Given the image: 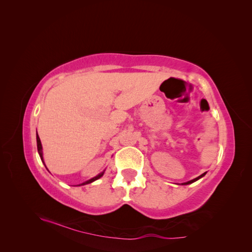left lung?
<instances>
[{"instance_id":"obj_1","label":"left lung","mask_w":252,"mask_h":252,"mask_svg":"<svg viewBox=\"0 0 252 252\" xmlns=\"http://www.w3.org/2000/svg\"><path fill=\"white\" fill-rule=\"evenodd\" d=\"M206 174V172L205 173H203V174H201L200 177H197V178H195V179H193V180H191V181H188V182H186V183H183V185H188V184H191V183H193V182H195V181H197L199 179H201V178H203L204 175Z\"/></svg>"}]
</instances>
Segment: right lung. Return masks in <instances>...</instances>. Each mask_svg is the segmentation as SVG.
<instances>
[{
	"label": "right lung",
	"mask_w": 252,
	"mask_h": 252,
	"mask_svg": "<svg viewBox=\"0 0 252 252\" xmlns=\"http://www.w3.org/2000/svg\"><path fill=\"white\" fill-rule=\"evenodd\" d=\"M36 145H37V152H39V155H40V158H41V159H42V162L44 163V159H43V151H42L43 148H42L41 140H40V138H39V135H37V132H36ZM44 165H45V163H44ZM103 174H104V171L101 172L100 174H97L96 177H94V178H93V179H90V180H88V181H86V182L82 183V184H80L79 186H81V185H86V184H89V183H93V182H94V181L100 179Z\"/></svg>",
	"instance_id": "add662e5"
}]
</instances>
